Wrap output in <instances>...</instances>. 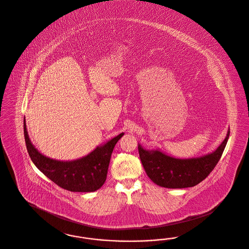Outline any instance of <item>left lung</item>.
Segmentation results:
<instances>
[{
    "label": "left lung",
    "mask_w": 249,
    "mask_h": 249,
    "mask_svg": "<svg viewBox=\"0 0 249 249\" xmlns=\"http://www.w3.org/2000/svg\"><path fill=\"white\" fill-rule=\"evenodd\" d=\"M229 135L230 130L213 153L189 159L174 158L160 151H146L139 144L140 159L147 176L156 185L168 189L194 187L204 180L214 169L222 157Z\"/></svg>",
    "instance_id": "obj_1"
}]
</instances>
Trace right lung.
Returning a JSON list of instances; mask_svg holds the SVG:
<instances>
[{
    "label": "right lung",
    "instance_id": "right-lung-1",
    "mask_svg": "<svg viewBox=\"0 0 249 249\" xmlns=\"http://www.w3.org/2000/svg\"><path fill=\"white\" fill-rule=\"evenodd\" d=\"M24 134L26 150L35 165L61 189L71 192H93L103 186L113 149L124 135L120 133L81 159L62 162L44 156L35 148L28 137L25 120Z\"/></svg>",
    "mask_w": 249,
    "mask_h": 249
}]
</instances>
